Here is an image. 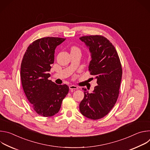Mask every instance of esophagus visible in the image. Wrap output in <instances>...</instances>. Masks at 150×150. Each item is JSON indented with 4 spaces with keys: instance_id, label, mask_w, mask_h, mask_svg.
<instances>
[{
    "instance_id": "esophagus-1",
    "label": "esophagus",
    "mask_w": 150,
    "mask_h": 150,
    "mask_svg": "<svg viewBox=\"0 0 150 150\" xmlns=\"http://www.w3.org/2000/svg\"><path fill=\"white\" fill-rule=\"evenodd\" d=\"M69 89L71 90V91H75V90H77L78 88L77 86H76V85H69Z\"/></svg>"
}]
</instances>
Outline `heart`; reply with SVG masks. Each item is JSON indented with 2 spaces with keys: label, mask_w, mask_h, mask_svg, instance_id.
Returning <instances> with one entry per match:
<instances>
[{
  "label": "heart",
  "mask_w": 150,
  "mask_h": 150,
  "mask_svg": "<svg viewBox=\"0 0 150 150\" xmlns=\"http://www.w3.org/2000/svg\"><path fill=\"white\" fill-rule=\"evenodd\" d=\"M78 49V48L76 47H72V49Z\"/></svg>",
  "instance_id": "obj_1"
}]
</instances>
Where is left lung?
Here are the masks:
<instances>
[{"mask_svg": "<svg viewBox=\"0 0 150 150\" xmlns=\"http://www.w3.org/2000/svg\"><path fill=\"white\" fill-rule=\"evenodd\" d=\"M79 39L89 47L91 60L90 75L97 78L98 85L93 93L84 89V97L79 104L81 114L97 120L108 115L118 98L122 68L117 52L112 42L100 35L82 36Z\"/></svg>", "mask_w": 150, "mask_h": 150, "instance_id": "8db88e82", "label": "left lung"}]
</instances>
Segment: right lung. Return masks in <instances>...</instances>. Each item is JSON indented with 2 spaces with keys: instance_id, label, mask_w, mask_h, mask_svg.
Returning a JSON list of instances; mask_svg holds the SVG:
<instances>
[{
  "instance_id": "obj_1",
  "label": "right lung",
  "mask_w": 150,
  "mask_h": 150,
  "mask_svg": "<svg viewBox=\"0 0 150 150\" xmlns=\"http://www.w3.org/2000/svg\"><path fill=\"white\" fill-rule=\"evenodd\" d=\"M66 38L47 37L34 41L28 47L21 65V78L25 94L34 110L43 117L59 112L69 92L67 85L49 80L54 50Z\"/></svg>"
}]
</instances>
